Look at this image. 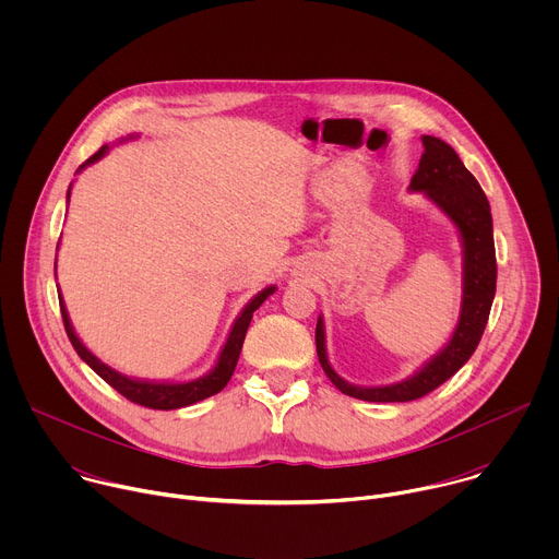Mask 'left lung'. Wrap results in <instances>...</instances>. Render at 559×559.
Wrapping results in <instances>:
<instances>
[{"mask_svg":"<svg viewBox=\"0 0 559 559\" xmlns=\"http://www.w3.org/2000/svg\"><path fill=\"white\" fill-rule=\"evenodd\" d=\"M423 143L425 152L416 175L412 177V190L425 192L460 229L464 246V296L460 323L449 345L409 380L389 386H354L328 362L323 321L318 318L316 352L323 371L343 393L367 403L418 401V397L447 382L473 356L477 343H480L496 296L498 263L489 199L449 143L429 134L423 136Z\"/></svg>","mask_w":559,"mask_h":559,"instance_id":"8db88e82","label":"left lung"}]
</instances>
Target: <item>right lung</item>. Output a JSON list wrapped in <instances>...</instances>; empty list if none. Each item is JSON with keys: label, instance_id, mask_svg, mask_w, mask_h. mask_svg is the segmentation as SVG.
I'll return each instance as SVG.
<instances>
[{"label": "right lung", "instance_id": "1", "mask_svg": "<svg viewBox=\"0 0 559 559\" xmlns=\"http://www.w3.org/2000/svg\"><path fill=\"white\" fill-rule=\"evenodd\" d=\"M108 145L99 147L91 158H86L84 166H91L95 162H99V158L106 154ZM84 166H79V170H82ZM276 287H267L263 289L261 294H257L250 305L243 309V313L236 318V323L229 332V338L218 356V362L216 367L199 378V380H192V382H179V384H168V382H141V380H132V378H126L121 376L119 371L110 369L108 365H104L99 358H95L84 345L82 341L76 338L70 321H68V313H66V307H63V300H59V307H61V318H63V328H66V334L74 347V352L79 354V358H82L86 365H91L95 369V373H99L110 386H115L123 397H128L130 403L134 405H141V407H147V409H181V407H188V405H194L199 401H205V397L218 393L231 378L234 369H236V362H238V356H241V347H243V341H246V334H248V328L252 323V313L263 305V300L274 294Z\"/></svg>", "mask_w": 559, "mask_h": 559}]
</instances>
